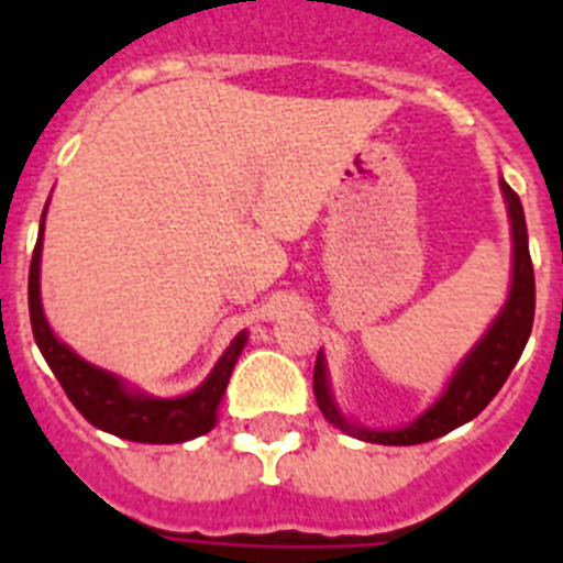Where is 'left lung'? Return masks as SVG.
<instances>
[{"mask_svg": "<svg viewBox=\"0 0 563 563\" xmlns=\"http://www.w3.org/2000/svg\"><path fill=\"white\" fill-rule=\"evenodd\" d=\"M501 194H505L510 231H514V282H510V296H507L505 307H501L494 324H490V330L482 335V341L456 366L454 377L449 380V389L442 391V397L429 411H422L415 422L402 426V429H363V426H352L338 411L330 391L324 355L318 352L316 372H312V391H316L318 409H321V415L332 426L350 431L357 440L377 442V445H417V442L437 440V437L454 431L462 422L474 420L487 402L494 400L496 391L505 386L507 375L514 372L516 361L525 352L530 330H533L536 276L533 262H530V247H527L525 208H521L519 194L507 186L505 180H501Z\"/></svg>", "mask_w": 563, "mask_h": 563, "instance_id": "8db88e82", "label": "left lung"}]
</instances>
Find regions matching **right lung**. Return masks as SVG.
<instances>
[{
	"label": "right lung",
	"mask_w": 563,
	"mask_h": 563,
	"mask_svg": "<svg viewBox=\"0 0 563 563\" xmlns=\"http://www.w3.org/2000/svg\"><path fill=\"white\" fill-rule=\"evenodd\" d=\"M47 211V208H44ZM42 233H44V213L42 228H38V242L30 262L27 278V307H30V324H33V338H36L38 350L44 361L58 377L62 389L73 400L78 411L87 417L96 429L109 431L114 437L132 442H152V445H168V442H186L194 437L208 434L217 422V409L228 389L231 372L236 366V357L242 355L247 343V332H239L231 341L211 375L191 391V395L172 397H148L137 389H129L121 377L112 372L98 369L76 352L69 350L67 343L58 341L49 330L47 318L42 310V290H38V265H42Z\"/></svg>",
	"instance_id": "add662e5"
}]
</instances>
